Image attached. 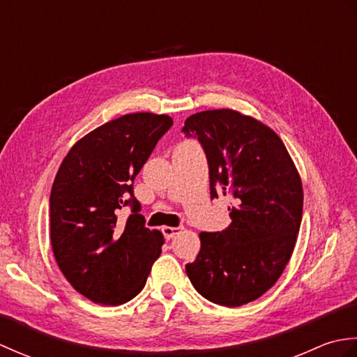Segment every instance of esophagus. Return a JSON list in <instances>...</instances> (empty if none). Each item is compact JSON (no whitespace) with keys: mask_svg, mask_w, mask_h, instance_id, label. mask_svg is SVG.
<instances>
[{"mask_svg":"<svg viewBox=\"0 0 357 357\" xmlns=\"http://www.w3.org/2000/svg\"><path fill=\"white\" fill-rule=\"evenodd\" d=\"M181 231V227H162V234L165 239H172Z\"/></svg>","mask_w":357,"mask_h":357,"instance_id":"esophagus-1","label":"esophagus"}]
</instances>
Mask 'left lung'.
<instances>
[{"label":"left lung","mask_w":357,"mask_h":357,"mask_svg":"<svg viewBox=\"0 0 357 357\" xmlns=\"http://www.w3.org/2000/svg\"><path fill=\"white\" fill-rule=\"evenodd\" d=\"M183 132L206 151L211 199H234L225 230L199 233L187 276L210 302L241 307L270 290L290 261L304 206L301 176L279 136L236 110L195 113Z\"/></svg>","instance_id":"left-lung-1"}]
</instances>
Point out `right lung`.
Listing matches in <instances>:
<instances>
[{
	"label": "right lung",
	"mask_w": 357,
	"mask_h": 357,
	"mask_svg": "<svg viewBox=\"0 0 357 357\" xmlns=\"http://www.w3.org/2000/svg\"><path fill=\"white\" fill-rule=\"evenodd\" d=\"M172 126L167 115L128 113L87 133L59 165L50 192L53 256L75 290L95 304L133 299L161 255L164 236L144 225L133 179ZM126 205L132 215L119 220Z\"/></svg>",
	"instance_id": "obj_1"
}]
</instances>
